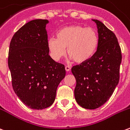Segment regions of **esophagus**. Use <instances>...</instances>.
Segmentation results:
<instances>
[{"instance_id": "34e87169", "label": "esophagus", "mask_w": 130, "mask_h": 130, "mask_svg": "<svg viewBox=\"0 0 130 130\" xmlns=\"http://www.w3.org/2000/svg\"><path fill=\"white\" fill-rule=\"evenodd\" d=\"M70 69L71 68L70 67V66H68V65H66V66H65V70L67 71V72H70Z\"/></svg>"}]
</instances>
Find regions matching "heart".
<instances>
[{"instance_id":"obj_1","label":"heart","mask_w":130,"mask_h":130,"mask_svg":"<svg viewBox=\"0 0 130 130\" xmlns=\"http://www.w3.org/2000/svg\"><path fill=\"white\" fill-rule=\"evenodd\" d=\"M98 44L99 37L95 30L79 25L62 28L57 32L56 39L51 37L47 42L53 59H60L67 48L68 55L76 63L89 60L95 54Z\"/></svg>"}]
</instances>
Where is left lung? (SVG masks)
Segmentation results:
<instances>
[{"mask_svg": "<svg viewBox=\"0 0 130 130\" xmlns=\"http://www.w3.org/2000/svg\"><path fill=\"white\" fill-rule=\"evenodd\" d=\"M97 24L99 44L89 60L72 68L76 82L74 97L80 106L95 109L109 100L120 79L122 54L117 37L101 21Z\"/></svg>", "mask_w": 130, "mask_h": 130, "instance_id": "1", "label": "left lung"}]
</instances>
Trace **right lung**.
<instances>
[{"label":"right lung","instance_id":"right-lung-1","mask_svg":"<svg viewBox=\"0 0 130 130\" xmlns=\"http://www.w3.org/2000/svg\"><path fill=\"white\" fill-rule=\"evenodd\" d=\"M46 19H35L17 31L11 40L8 66L16 95L32 109L54 103L58 86L65 76L64 65L48 55Z\"/></svg>","mask_w":130,"mask_h":130}]
</instances>
